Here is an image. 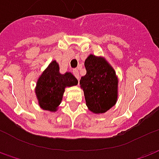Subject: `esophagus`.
<instances>
[{"mask_svg": "<svg viewBox=\"0 0 159 159\" xmlns=\"http://www.w3.org/2000/svg\"><path fill=\"white\" fill-rule=\"evenodd\" d=\"M73 74H74V76L76 77V79H77V80L80 79L79 71H78V70H73Z\"/></svg>", "mask_w": 159, "mask_h": 159, "instance_id": "1", "label": "esophagus"}]
</instances>
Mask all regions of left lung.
Returning <instances> with one entry per match:
<instances>
[{
  "instance_id": "8db88e82",
  "label": "left lung",
  "mask_w": 159,
  "mask_h": 159,
  "mask_svg": "<svg viewBox=\"0 0 159 159\" xmlns=\"http://www.w3.org/2000/svg\"><path fill=\"white\" fill-rule=\"evenodd\" d=\"M86 75L81 77L88 108L94 114H104L118 99V76L105 57L89 54L85 59Z\"/></svg>"
}]
</instances>
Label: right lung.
Masks as SVG:
<instances>
[{"label":"right lung","instance_id":"right-lung-1","mask_svg":"<svg viewBox=\"0 0 159 159\" xmlns=\"http://www.w3.org/2000/svg\"><path fill=\"white\" fill-rule=\"evenodd\" d=\"M77 83L78 81L72 73L67 71L61 74L58 63L52 61L36 83L35 94L39 105L43 110L56 112L63 100L64 89Z\"/></svg>","mask_w":159,"mask_h":159}]
</instances>
